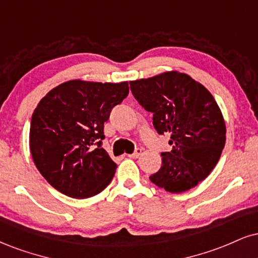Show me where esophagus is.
I'll use <instances>...</instances> for the list:
<instances>
[{"instance_id": "1", "label": "esophagus", "mask_w": 258, "mask_h": 258, "mask_svg": "<svg viewBox=\"0 0 258 258\" xmlns=\"http://www.w3.org/2000/svg\"><path fill=\"white\" fill-rule=\"evenodd\" d=\"M141 155H142V149L137 148L135 151H133V153H132L131 155H128V156L132 157V159H137V157L141 156Z\"/></svg>"}]
</instances>
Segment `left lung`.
<instances>
[{
  "label": "left lung",
  "instance_id": "obj_1",
  "mask_svg": "<svg viewBox=\"0 0 258 258\" xmlns=\"http://www.w3.org/2000/svg\"><path fill=\"white\" fill-rule=\"evenodd\" d=\"M132 95L159 135L169 133L172 150L161 154L162 166L151 182L172 194L190 190L216 166L226 142V125L213 95L190 76L166 72L130 82Z\"/></svg>",
  "mask_w": 258,
  "mask_h": 258
}]
</instances>
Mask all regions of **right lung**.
Returning a JSON list of instances; mask_svg holds the SVG:
<instances>
[{
  "label": "right lung",
  "mask_w": 258,
  "mask_h": 258,
  "mask_svg": "<svg viewBox=\"0 0 258 258\" xmlns=\"http://www.w3.org/2000/svg\"><path fill=\"white\" fill-rule=\"evenodd\" d=\"M127 95V82L70 80L40 99L31 119L30 150L52 187L89 198L110 184L116 163L102 148L104 122Z\"/></svg>",
  "instance_id": "obj_1"
}]
</instances>
